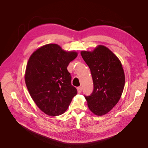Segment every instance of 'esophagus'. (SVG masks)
Returning a JSON list of instances; mask_svg holds the SVG:
<instances>
[{
	"mask_svg": "<svg viewBox=\"0 0 148 148\" xmlns=\"http://www.w3.org/2000/svg\"><path fill=\"white\" fill-rule=\"evenodd\" d=\"M82 87H78L77 88V92H78V93H81V92H82Z\"/></svg>",
	"mask_w": 148,
	"mask_h": 148,
	"instance_id": "1",
	"label": "esophagus"
}]
</instances>
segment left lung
Returning <instances> with one entry per match:
<instances>
[{"mask_svg": "<svg viewBox=\"0 0 148 148\" xmlns=\"http://www.w3.org/2000/svg\"><path fill=\"white\" fill-rule=\"evenodd\" d=\"M81 55L91 70L94 90L85 96L88 106L97 116L104 115L119 101L125 86L122 63L109 48L98 45L92 51H82Z\"/></svg>", "mask_w": 148, "mask_h": 148, "instance_id": "8db88e82", "label": "left lung"}]
</instances>
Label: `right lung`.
Masks as SVG:
<instances>
[{
    "label": "right lung",
    "instance_id": "obj_1",
    "mask_svg": "<svg viewBox=\"0 0 148 148\" xmlns=\"http://www.w3.org/2000/svg\"><path fill=\"white\" fill-rule=\"evenodd\" d=\"M77 56V52L65 51L57 44H48L29 57L25 83L35 104L46 114L56 117L64 114L77 95L66 68Z\"/></svg>",
    "mask_w": 148,
    "mask_h": 148
}]
</instances>
